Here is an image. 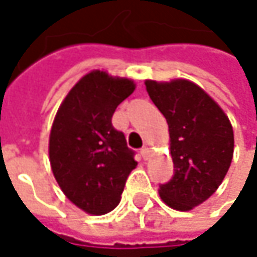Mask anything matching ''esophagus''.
<instances>
[{
  "label": "esophagus",
  "instance_id": "esophagus-1",
  "mask_svg": "<svg viewBox=\"0 0 257 257\" xmlns=\"http://www.w3.org/2000/svg\"><path fill=\"white\" fill-rule=\"evenodd\" d=\"M141 155H142L144 160H148V157H149V148L144 146V148L141 149Z\"/></svg>",
  "mask_w": 257,
  "mask_h": 257
}]
</instances>
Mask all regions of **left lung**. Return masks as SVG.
Returning <instances> with one entry per match:
<instances>
[{
  "label": "left lung",
  "mask_w": 257,
  "mask_h": 257,
  "mask_svg": "<svg viewBox=\"0 0 257 257\" xmlns=\"http://www.w3.org/2000/svg\"><path fill=\"white\" fill-rule=\"evenodd\" d=\"M146 91L167 119L175 175L160 185L161 200L188 211L210 198L234 155L232 125L209 94L188 80H146Z\"/></svg>",
  "instance_id": "8db88e82"
}]
</instances>
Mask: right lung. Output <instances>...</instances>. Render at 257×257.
Masks as SVG:
<instances>
[{
    "instance_id": "1",
    "label": "right lung",
    "mask_w": 257,
    "mask_h": 257,
    "mask_svg": "<svg viewBox=\"0 0 257 257\" xmlns=\"http://www.w3.org/2000/svg\"><path fill=\"white\" fill-rule=\"evenodd\" d=\"M136 88L103 71L84 75L54 116L48 155L53 175L71 203L88 214H106L121 201L138 163L122 132L112 125L116 106Z\"/></svg>"
}]
</instances>
